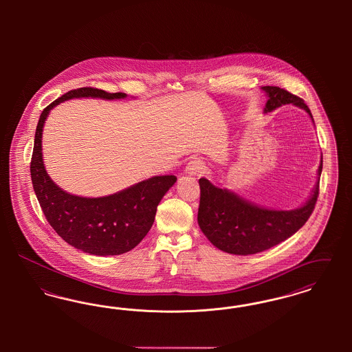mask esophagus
I'll return each mask as SVG.
<instances>
[{"instance_id": "34e87169", "label": "esophagus", "mask_w": 352, "mask_h": 352, "mask_svg": "<svg viewBox=\"0 0 352 352\" xmlns=\"http://www.w3.org/2000/svg\"><path fill=\"white\" fill-rule=\"evenodd\" d=\"M203 168H204L203 161L198 160V158H194V160H191V161L187 164L186 173L190 174V175H199L201 171H203Z\"/></svg>"}]
</instances>
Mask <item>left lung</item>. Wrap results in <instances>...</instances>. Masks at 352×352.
Returning <instances> with one entry per match:
<instances>
[{
    "instance_id": "1",
    "label": "left lung",
    "mask_w": 352,
    "mask_h": 352,
    "mask_svg": "<svg viewBox=\"0 0 352 352\" xmlns=\"http://www.w3.org/2000/svg\"><path fill=\"white\" fill-rule=\"evenodd\" d=\"M261 89L268 96L264 113L285 104H293L306 111L313 120L309 107L298 96L273 85L261 87ZM320 173L322 158L318 181L309 199L294 210H270L257 206L234 191L220 188L201 178L198 224L201 232L217 248L227 253L247 256L267 251L296 234L310 218L318 198Z\"/></svg>"
}]
</instances>
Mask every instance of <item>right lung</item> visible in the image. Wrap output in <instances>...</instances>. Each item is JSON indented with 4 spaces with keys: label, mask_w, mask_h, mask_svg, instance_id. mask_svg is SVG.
<instances>
[{
    "label": "right lung",
    "mask_w": 352,
    "mask_h": 352,
    "mask_svg": "<svg viewBox=\"0 0 352 352\" xmlns=\"http://www.w3.org/2000/svg\"><path fill=\"white\" fill-rule=\"evenodd\" d=\"M80 98L115 100L125 99L126 94L83 87L69 91L43 109L35 131L30 164L34 191L51 227L69 245L95 256L122 254L133 250L149 232L157 206L177 182V177L155 175L100 198L72 195L52 182L42 157L43 125L54 107Z\"/></svg>",
    "instance_id": "add662e5"
}]
</instances>
